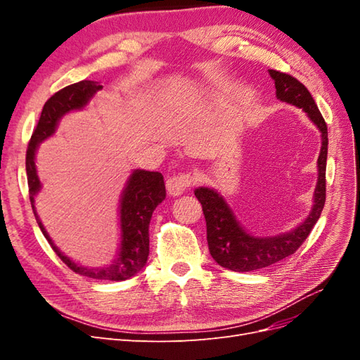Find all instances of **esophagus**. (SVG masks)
Instances as JSON below:
<instances>
[{
  "instance_id": "obj_1",
  "label": "esophagus",
  "mask_w": 360,
  "mask_h": 360,
  "mask_svg": "<svg viewBox=\"0 0 360 360\" xmlns=\"http://www.w3.org/2000/svg\"><path fill=\"white\" fill-rule=\"evenodd\" d=\"M193 184V177L188 172L177 174V176L168 177L167 180V189L172 197H179L184 191L189 189Z\"/></svg>"
}]
</instances>
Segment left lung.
<instances>
[{
	"label": "left lung",
	"instance_id": "8db88e82",
	"mask_svg": "<svg viewBox=\"0 0 360 360\" xmlns=\"http://www.w3.org/2000/svg\"><path fill=\"white\" fill-rule=\"evenodd\" d=\"M275 81L276 97L307 112L308 118L321 134V148L317 160V186L314 191V204L304 221L291 231L270 237L249 234L222 195L212 188H197L195 197L202 205L207 225V243L217 264L234 271H252L264 269L292 255L317 224L326 201V160H328V126L321 117L307 86L291 75L269 70Z\"/></svg>",
	"mask_w": 360,
	"mask_h": 360
}]
</instances>
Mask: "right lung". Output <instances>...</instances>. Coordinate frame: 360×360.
<instances>
[{"label": "right lung", "mask_w": 360, "mask_h": 360, "mask_svg": "<svg viewBox=\"0 0 360 360\" xmlns=\"http://www.w3.org/2000/svg\"><path fill=\"white\" fill-rule=\"evenodd\" d=\"M103 86L96 81H79L72 84L53 94L45 103L39 118L36 130L32 132L28 150H27V179L30 189V201L36 221L40 226L43 236L56 250L64 264H68L75 274L89 276L93 279L105 281H124L135 276L138 271L144 269L148 258V225L151 214L156 207L165 200V181L163 176L158 171L134 169L130 174L126 186L120 197V246L118 252L111 264L103 267H89L82 266L76 261L64 255L61 250L53 245L45 225L41 224L36 212V195L41 189V183L37 176L36 168V153L40 143L51 138L58 127L60 120L72 112L79 111L89 105L93 96L102 90Z\"/></svg>", "instance_id": "1"}]
</instances>
